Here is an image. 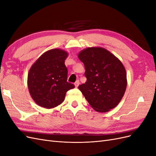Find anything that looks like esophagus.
Returning a JSON list of instances; mask_svg holds the SVG:
<instances>
[{"label": "esophagus", "mask_w": 156, "mask_h": 156, "mask_svg": "<svg viewBox=\"0 0 156 156\" xmlns=\"http://www.w3.org/2000/svg\"><path fill=\"white\" fill-rule=\"evenodd\" d=\"M79 83H79V80H77V81L74 83L75 87H78V86L79 85Z\"/></svg>", "instance_id": "obj_1"}]
</instances>
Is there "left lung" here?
Returning a JSON list of instances; mask_svg holds the SVG:
<instances>
[{"mask_svg": "<svg viewBox=\"0 0 156 156\" xmlns=\"http://www.w3.org/2000/svg\"><path fill=\"white\" fill-rule=\"evenodd\" d=\"M84 65L87 81L79 86L89 104L98 112L115 108L127 87L126 72L120 60L102 48H88L78 55Z\"/></svg>", "mask_w": 156, "mask_h": 156, "instance_id": "1", "label": "left lung"}]
</instances>
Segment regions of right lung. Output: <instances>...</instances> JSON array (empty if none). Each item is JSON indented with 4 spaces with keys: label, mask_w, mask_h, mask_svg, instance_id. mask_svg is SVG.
Wrapping results in <instances>:
<instances>
[{
    "label": "right lung",
    "mask_w": 156,
    "mask_h": 156,
    "mask_svg": "<svg viewBox=\"0 0 156 156\" xmlns=\"http://www.w3.org/2000/svg\"><path fill=\"white\" fill-rule=\"evenodd\" d=\"M67 52L60 49L46 51L32 66L28 74V87L37 105L51 108L61 104L74 84L67 81L68 69L64 61Z\"/></svg>",
    "instance_id": "obj_1"
}]
</instances>
